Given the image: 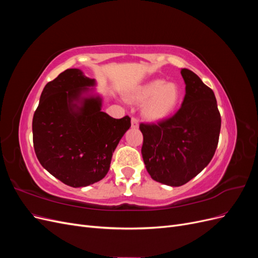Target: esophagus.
Listing matches in <instances>:
<instances>
[{
    "label": "esophagus",
    "instance_id": "34e87169",
    "mask_svg": "<svg viewBox=\"0 0 258 258\" xmlns=\"http://www.w3.org/2000/svg\"><path fill=\"white\" fill-rule=\"evenodd\" d=\"M131 127L132 128H139V120L136 117H132L131 118Z\"/></svg>",
    "mask_w": 258,
    "mask_h": 258
}]
</instances>
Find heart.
<instances>
[{
    "label": "heart",
    "instance_id": "1",
    "mask_svg": "<svg viewBox=\"0 0 258 258\" xmlns=\"http://www.w3.org/2000/svg\"><path fill=\"white\" fill-rule=\"evenodd\" d=\"M127 98L137 103H144L142 114L147 120L160 121L176 110L182 100V89L176 83L152 80L131 88Z\"/></svg>",
    "mask_w": 258,
    "mask_h": 258
}]
</instances>
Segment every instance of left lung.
<instances>
[{"label": "left lung", "instance_id": "1", "mask_svg": "<svg viewBox=\"0 0 258 258\" xmlns=\"http://www.w3.org/2000/svg\"><path fill=\"white\" fill-rule=\"evenodd\" d=\"M185 97L170 118L141 123L142 157L156 182L177 187L199 174L213 158L221 131V115L213 90L188 69H182Z\"/></svg>", "mask_w": 258, "mask_h": 258}]
</instances>
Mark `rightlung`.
I'll return each mask as SVG.
<instances>
[{
	"label": "right lung",
	"mask_w": 258,
	"mask_h": 258,
	"mask_svg": "<svg viewBox=\"0 0 258 258\" xmlns=\"http://www.w3.org/2000/svg\"><path fill=\"white\" fill-rule=\"evenodd\" d=\"M95 79L68 69L45 86L32 121L33 145L44 169L71 187L102 179L112 156L130 128V117L116 119L101 111L103 98Z\"/></svg>",
	"instance_id": "1"
}]
</instances>
